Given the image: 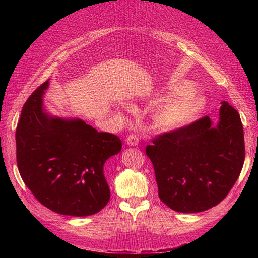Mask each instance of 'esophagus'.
I'll return each mask as SVG.
<instances>
[{
    "mask_svg": "<svg viewBox=\"0 0 258 258\" xmlns=\"http://www.w3.org/2000/svg\"><path fill=\"white\" fill-rule=\"evenodd\" d=\"M139 143V138L136 134H130L127 138V144L128 145H138Z\"/></svg>",
    "mask_w": 258,
    "mask_h": 258,
    "instance_id": "1",
    "label": "esophagus"
}]
</instances>
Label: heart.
Instances as JSON below:
<instances>
[{"instance_id":"b5f03b06","label":"heart","mask_w":258,"mask_h":258,"mask_svg":"<svg viewBox=\"0 0 258 258\" xmlns=\"http://www.w3.org/2000/svg\"><path fill=\"white\" fill-rule=\"evenodd\" d=\"M192 91L194 86L190 83L174 86L172 92L176 96L165 99L155 107L153 112L155 126L170 129L192 120L205 104L204 99Z\"/></svg>"}]
</instances>
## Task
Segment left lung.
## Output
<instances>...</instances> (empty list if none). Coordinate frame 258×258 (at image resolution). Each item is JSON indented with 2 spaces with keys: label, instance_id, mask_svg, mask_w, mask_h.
Wrapping results in <instances>:
<instances>
[{
  "label": "left lung",
  "instance_id": "1",
  "mask_svg": "<svg viewBox=\"0 0 258 258\" xmlns=\"http://www.w3.org/2000/svg\"><path fill=\"white\" fill-rule=\"evenodd\" d=\"M151 159L160 200L181 213H197L223 201L245 157L243 127L236 108L223 101L220 122L208 116L152 139Z\"/></svg>",
  "mask_w": 258,
  "mask_h": 258
}]
</instances>
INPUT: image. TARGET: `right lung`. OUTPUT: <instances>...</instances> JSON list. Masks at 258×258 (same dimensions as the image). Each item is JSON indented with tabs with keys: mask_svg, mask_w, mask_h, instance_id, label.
Masks as SVG:
<instances>
[{
	"mask_svg": "<svg viewBox=\"0 0 258 258\" xmlns=\"http://www.w3.org/2000/svg\"><path fill=\"white\" fill-rule=\"evenodd\" d=\"M48 81L22 107L16 129L19 173L41 204L58 214L88 216L111 197L104 163L121 150L120 139L81 119L51 118L43 111Z\"/></svg>",
	"mask_w": 258,
	"mask_h": 258,
	"instance_id": "right-lung-1",
	"label": "right lung"
}]
</instances>
